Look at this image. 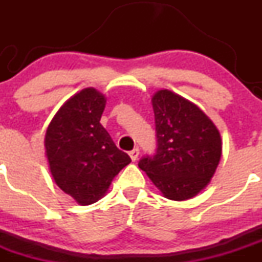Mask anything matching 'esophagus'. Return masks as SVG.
I'll use <instances>...</instances> for the list:
<instances>
[{
  "mask_svg": "<svg viewBox=\"0 0 262 262\" xmlns=\"http://www.w3.org/2000/svg\"><path fill=\"white\" fill-rule=\"evenodd\" d=\"M129 156H130L132 161H136L137 158H138V156H139V149H138V148H134V149H132L130 152H129Z\"/></svg>",
  "mask_w": 262,
  "mask_h": 262,
  "instance_id": "obj_1",
  "label": "esophagus"
}]
</instances>
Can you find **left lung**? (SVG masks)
Segmentation results:
<instances>
[{"mask_svg":"<svg viewBox=\"0 0 262 262\" xmlns=\"http://www.w3.org/2000/svg\"><path fill=\"white\" fill-rule=\"evenodd\" d=\"M157 148L138 166L162 195L190 199L213 178L222 156V139L214 123L195 104L168 90L152 97Z\"/></svg>","mask_w":262,"mask_h":262,"instance_id":"left-lung-1","label":"left lung"}]
</instances>
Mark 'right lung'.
<instances>
[{"label":"right lung","mask_w":262,"mask_h":262,"mask_svg":"<svg viewBox=\"0 0 262 262\" xmlns=\"http://www.w3.org/2000/svg\"><path fill=\"white\" fill-rule=\"evenodd\" d=\"M106 99L92 87L62 105L46 133V155L55 184L78 204L101 199L113 179L130 163L100 124Z\"/></svg>","instance_id":"right-lung-1"}]
</instances>
